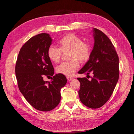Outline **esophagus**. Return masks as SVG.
<instances>
[{
	"mask_svg": "<svg viewBox=\"0 0 134 134\" xmlns=\"http://www.w3.org/2000/svg\"><path fill=\"white\" fill-rule=\"evenodd\" d=\"M66 78H67V79H68V80H69V81L72 80V79H72V78H71V77H69V76H67V77H66Z\"/></svg>",
	"mask_w": 134,
	"mask_h": 134,
	"instance_id": "1",
	"label": "esophagus"
}]
</instances>
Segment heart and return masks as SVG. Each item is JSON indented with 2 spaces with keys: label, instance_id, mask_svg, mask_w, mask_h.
<instances>
[{
  "label": "heart",
  "instance_id": "heart-1",
  "mask_svg": "<svg viewBox=\"0 0 134 134\" xmlns=\"http://www.w3.org/2000/svg\"><path fill=\"white\" fill-rule=\"evenodd\" d=\"M60 47L53 45L48 47L47 54L51 62L58 63L60 60L62 52L69 51L68 62H63L56 68L58 73L71 76L79 66V62L84 63L90 59L91 54L90 44L83 41V40L74 34H69L60 40Z\"/></svg>",
  "mask_w": 134,
  "mask_h": 134
}]
</instances>
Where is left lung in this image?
<instances>
[{
    "label": "left lung",
    "mask_w": 134,
    "mask_h": 134,
    "mask_svg": "<svg viewBox=\"0 0 134 134\" xmlns=\"http://www.w3.org/2000/svg\"><path fill=\"white\" fill-rule=\"evenodd\" d=\"M94 43L90 59L79 74L93 73L91 80L77 78L80 83L81 102L91 108H98L110 98L119 78V59L114 46L101 31L93 28ZM88 76V75H87Z\"/></svg>",
    "instance_id": "8db88e82"
}]
</instances>
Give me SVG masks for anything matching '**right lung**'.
Segmentation results:
<instances>
[{"label":"right lung","mask_w":134,"mask_h":134,"mask_svg":"<svg viewBox=\"0 0 134 134\" xmlns=\"http://www.w3.org/2000/svg\"><path fill=\"white\" fill-rule=\"evenodd\" d=\"M49 34L31 37L19 51L15 72L19 90L31 106L41 111H49L60 102V91L67 82L62 74L54 75V69L47 51L52 43ZM50 77L51 82L44 81Z\"/></svg>","instance_id":"obj_1"}]
</instances>
